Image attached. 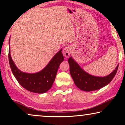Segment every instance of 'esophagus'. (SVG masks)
Here are the masks:
<instances>
[{
  "label": "esophagus",
  "mask_w": 125,
  "mask_h": 125,
  "mask_svg": "<svg viewBox=\"0 0 125 125\" xmlns=\"http://www.w3.org/2000/svg\"><path fill=\"white\" fill-rule=\"evenodd\" d=\"M71 48H70L68 46H65L63 50V54L65 58H69L71 55Z\"/></svg>",
  "instance_id": "1"
}]
</instances>
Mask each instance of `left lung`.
Instances as JSON below:
<instances>
[{
	"mask_svg": "<svg viewBox=\"0 0 125 125\" xmlns=\"http://www.w3.org/2000/svg\"><path fill=\"white\" fill-rule=\"evenodd\" d=\"M70 66V73L74 84L79 89L85 92L94 91L108 84L116 73L119 64L115 69L109 75L104 77L96 76L89 74L85 72L72 57L68 59Z\"/></svg>",
	"mask_w": 125,
	"mask_h": 125,
	"instance_id": "1",
	"label": "left lung"
}]
</instances>
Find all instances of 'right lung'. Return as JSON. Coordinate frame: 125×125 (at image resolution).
<instances>
[{
  "label": "right lung",
  "mask_w": 125,
  "mask_h": 125,
  "mask_svg": "<svg viewBox=\"0 0 125 125\" xmlns=\"http://www.w3.org/2000/svg\"><path fill=\"white\" fill-rule=\"evenodd\" d=\"M62 50L61 49L55 54L42 71L35 73H29L21 72L16 66L10 56L9 39V61L14 76L21 86L31 92L36 94L46 92L52 86L60 64L64 61Z\"/></svg>",
  "instance_id": "obj_1"
}]
</instances>
